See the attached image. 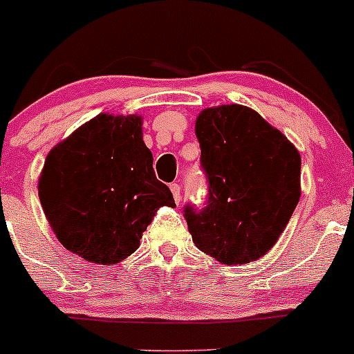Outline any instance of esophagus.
I'll return each mask as SVG.
<instances>
[{
  "instance_id": "1",
  "label": "esophagus",
  "mask_w": 354,
  "mask_h": 354,
  "mask_svg": "<svg viewBox=\"0 0 354 354\" xmlns=\"http://www.w3.org/2000/svg\"><path fill=\"white\" fill-rule=\"evenodd\" d=\"M169 188H171V193H173V198H174V201H176V205H180V201H181V188H180V185H178V183H171Z\"/></svg>"
}]
</instances>
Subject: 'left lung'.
I'll list each match as a JSON object with an SVG mask.
<instances>
[{
  "label": "left lung",
  "mask_w": 354,
  "mask_h": 354,
  "mask_svg": "<svg viewBox=\"0 0 354 354\" xmlns=\"http://www.w3.org/2000/svg\"><path fill=\"white\" fill-rule=\"evenodd\" d=\"M207 207H185L193 242L227 266L266 255L301 198V156L254 109L209 107L196 118Z\"/></svg>",
  "instance_id": "obj_1"
}]
</instances>
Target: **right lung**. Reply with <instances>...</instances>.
Returning <instances> with one entry per match:
<instances>
[{"mask_svg": "<svg viewBox=\"0 0 354 354\" xmlns=\"http://www.w3.org/2000/svg\"><path fill=\"white\" fill-rule=\"evenodd\" d=\"M139 115L99 114L45 159L38 196L58 242L79 257L115 266L138 250L161 207H176L158 180Z\"/></svg>", "mask_w": 354, "mask_h": 354, "instance_id": "add662e5", "label": "right lung"}]
</instances>
